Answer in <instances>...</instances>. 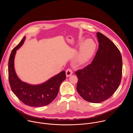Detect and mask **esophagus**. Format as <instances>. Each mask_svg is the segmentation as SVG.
Masks as SVG:
<instances>
[{"instance_id": "34e87169", "label": "esophagus", "mask_w": 133, "mask_h": 133, "mask_svg": "<svg viewBox=\"0 0 133 133\" xmlns=\"http://www.w3.org/2000/svg\"><path fill=\"white\" fill-rule=\"evenodd\" d=\"M72 74V71L71 69H67L66 71V77H68Z\"/></svg>"}]
</instances>
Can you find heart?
<instances>
[{
	"instance_id": "1",
	"label": "heart",
	"mask_w": 133,
	"mask_h": 133,
	"mask_svg": "<svg viewBox=\"0 0 133 133\" xmlns=\"http://www.w3.org/2000/svg\"><path fill=\"white\" fill-rule=\"evenodd\" d=\"M96 48V44L93 40L91 39L86 40L79 48L77 56L78 61L82 64L86 63L91 57Z\"/></svg>"
}]
</instances>
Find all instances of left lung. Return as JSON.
Instances as JSON below:
<instances>
[{"label": "left lung", "mask_w": 133, "mask_h": 133, "mask_svg": "<svg viewBox=\"0 0 133 133\" xmlns=\"http://www.w3.org/2000/svg\"><path fill=\"white\" fill-rule=\"evenodd\" d=\"M98 49L92 62L75 74L78 78L77 90L85 101L103 102L114 94L122 76L121 52L109 38L98 32Z\"/></svg>", "instance_id": "left-lung-1"}]
</instances>
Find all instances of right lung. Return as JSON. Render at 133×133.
<instances>
[{
    "instance_id": "right-lung-1",
    "label": "right lung",
    "mask_w": 133,
    "mask_h": 133,
    "mask_svg": "<svg viewBox=\"0 0 133 133\" xmlns=\"http://www.w3.org/2000/svg\"><path fill=\"white\" fill-rule=\"evenodd\" d=\"M26 37L12 50L8 62V77L10 86L15 95L25 105L39 107L48 105L57 95L61 83L66 79V72L62 71L43 84L32 85L22 82L16 75L14 59L16 50L23 44Z\"/></svg>"
}]
</instances>
